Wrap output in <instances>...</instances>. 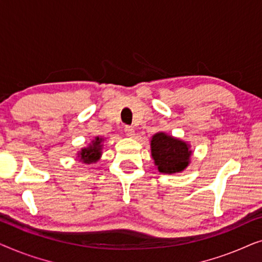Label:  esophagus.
I'll list each match as a JSON object with an SVG mask.
<instances>
[{"instance_id":"1","label":"esophagus","mask_w":262,"mask_h":262,"mask_svg":"<svg viewBox=\"0 0 262 262\" xmlns=\"http://www.w3.org/2000/svg\"><path fill=\"white\" fill-rule=\"evenodd\" d=\"M124 132H125V136H126L127 138H132L135 136V130L130 126H126L124 128Z\"/></svg>"}]
</instances>
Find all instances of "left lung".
Listing matches in <instances>:
<instances>
[{
  "instance_id": "8db88e82",
  "label": "left lung",
  "mask_w": 262,
  "mask_h": 262,
  "mask_svg": "<svg viewBox=\"0 0 262 262\" xmlns=\"http://www.w3.org/2000/svg\"><path fill=\"white\" fill-rule=\"evenodd\" d=\"M150 150L157 170L162 174L184 171L191 163L192 149L187 142L173 136L157 132L150 141Z\"/></svg>"
}]
</instances>
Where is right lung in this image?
<instances>
[{"mask_svg":"<svg viewBox=\"0 0 262 262\" xmlns=\"http://www.w3.org/2000/svg\"><path fill=\"white\" fill-rule=\"evenodd\" d=\"M102 137H95L93 141L89 143L87 148H82L81 151L77 152V160L82 163L92 164L96 163L102 155V146H103Z\"/></svg>","mask_w":262,"mask_h":262,"instance_id":"add662e5","label":"right lung"}]
</instances>
